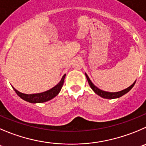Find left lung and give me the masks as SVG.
<instances>
[{
  "label": "left lung",
  "mask_w": 146,
  "mask_h": 146,
  "mask_svg": "<svg viewBox=\"0 0 146 146\" xmlns=\"http://www.w3.org/2000/svg\"><path fill=\"white\" fill-rule=\"evenodd\" d=\"M85 76H86V77H87V81H88V83H89V84H90V87L92 88V90L95 92L97 95H99V96H100L101 98H105V99H115V98H120V97H122L123 95H124L125 94H126L127 92H128L130 91L132 88H133V86H134V84H135V82H136V81H135L134 83H133L132 85H130V87H128L127 88L125 89V90H122V91L117 92H110L103 91V90L98 88V87H97L95 84L92 82L91 80H90V79L89 78V77L87 76V74H86V73H85Z\"/></svg>",
  "instance_id": "obj_1"
}]
</instances>
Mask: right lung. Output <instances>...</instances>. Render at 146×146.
Returning <instances> with one entry per match:
<instances>
[{
    "label": "right lung",
    "instance_id": "obj_1",
    "mask_svg": "<svg viewBox=\"0 0 146 146\" xmlns=\"http://www.w3.org/2000/svg\"><path fill=\"white\" fill-rule=\"evenodd\" d=\"M65 76H66V74H64L62 77L61 81L56 86H54V87H52L50 90H47V91L44 92L28 95V94H24V93L20 92L17 90H16L13 87V88L14 90V91L16 92V94L21 99L26 101V102H31V103H41V102H45L50 100L53 99L54 98H55L59 94V92L61 91L62 85L64 84Z\"/></svg>",
    "mask_w": 146,
    "mask_h": 146
}]
</instances>
